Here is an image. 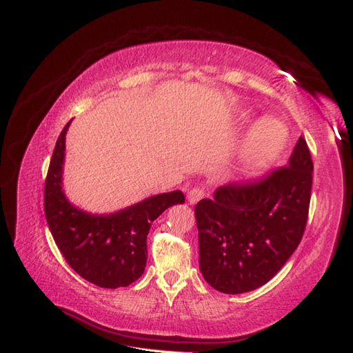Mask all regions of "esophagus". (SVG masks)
<instances>
[{"mask_svg": "<svg viewBox=\"0 0 353 353\" xmlns=\"http://www.w3.org/2000/svg\"><path fill=\"white\" fill-rule=\"evenodd\" d=\"M206 196V192H205V190H201V188H192L190 192H188V201H190V205H196L199 200H201Z\"/></svg>", "mask_w": 353, "mask_h": 353, "instance_id": "34e87169", "label": "esophagus"}]
</instances>
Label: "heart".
Wrapping results in <instances>:
<instances>
[{
	"label": "heart",
	"mask_w": 353,
	"mask_h": 353,
	"mask_svg": "<svg viewBox=\"0 0 353 353\" xmlns=\"http://www.w3.org/2000/svg\"><path fill=\"white\" fill-rule=\"evenodd\" d=\"M287 141V132L281 124L264 119L256 129L244 148V161L247 167L259 168L268 161L274 159Z\"/></svg>",
	"instance_id": "b5f03b06"
}]
</instances>
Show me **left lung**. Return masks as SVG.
Returning a JSON list of instances; mask_svg holds the SVG:
<instances>
[{
	"instance_id": "1",
	"label": "left lung",
	"mask_w": 353,
	"mask_h": 353,
	"mask_svg": "<svg viewBox=\"0 0 353 353\" xmlns=\"http://www.w3.org/2000/svg\"><path fill=\"white\" fill-rule=\"evenodd\" d=\"M312 159L303 137L288 165L228 183L196 205L200 272L216 291L241 294L267 283L301 244L308 221Z\"/></svg>"
}]
</instances>
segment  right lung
Here are the masks:
<instances>
[{
	"label": "right lung",
	"instance_id": "add662e5",
	"mask_svg": "<svg viewBox=\"0 0 353 353\" xmlns=\"http://www.w3.org/2000/svg\"><path fill=\"white\" fill-rule=\"evenodd\" d=\"M70 123L59 134L45 179V219L74 272L97 287H127L145 270L152 223L165 209L185 203V196L182 191L157 194L109 215H94L71 205L62 191L65 137Z\"/></svg>",
	"mask_w": 353,
	"mask_h": 353
}]
</instances>
